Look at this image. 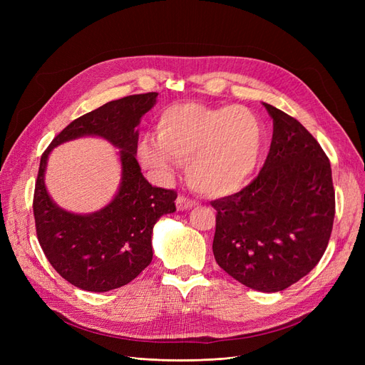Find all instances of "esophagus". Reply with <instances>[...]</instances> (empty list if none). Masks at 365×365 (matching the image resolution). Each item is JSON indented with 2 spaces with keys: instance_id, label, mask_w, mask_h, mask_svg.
I'll return each instance as SVG.
<instances>
[{
  "instance_id": "esophagus-1",
  "label": "esophagus",
  "mask_w": 365,
  "mask_h": 365,
  "mask_svg": "<svg viewBox=\"0 0 365 365\" xmlns=\"http://www.w3.org/2000/svg\"><path fill=\"white\" fill-rule=\"evenodd\" d=\"M195 205H196V202L189 200V197H185V196L176 197V208H178V212H185V210H190Z\"/></svg>"
}]
</instances>
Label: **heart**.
Returning <instances> with one entry per match:
<instances>
[{
	"label": "heart",
	"instance_id": "obj_1",
	"mask_svg": "<svg viewBox=\"0 0 365 365\" xmlns=\"http://www.w3.org/2000/svg\"><path fill=\"white\" fill-rule=\"evenodd\" d=\"M263 152V126L248 108L176 103L157 118L155 137L138 143V158L149 169L172 170L185 163V178L205 196L240 190L256 172Z\"/></svg>",
	"mask_w": 365,
	"mask_h": 365
}]
</instances>
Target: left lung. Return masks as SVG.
Segmentation results:
<instances>
[{"mask_svg": "<svg viewBox=\"0 0 365 365\" xmlns=\"http://www.w3.org/2000/svg\"><path fill=\"white\" fill-rule=\"evenodd\" d=\"M272 118L269 153L257 178L212 202L213 254L239 283L279 292L303 279L323 257L335 217L332 169L300 121L263 103Z\"/></svg>", "mask_w": 365, "mask_h": 365, "instance_id": "8db88e82", "label": "left lung"}]
</instances>
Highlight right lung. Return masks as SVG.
<instances>
[{
	"label": "right lung",
	"instance_id": "obj_1",
	"mask_svg": "<svg viewBox=\"0 0 365 365\" xmlns=\"http://www.w3.org/2000/svg\"><path fill=\"white\" fill-rule=\"evenodd\" d=\"M157 97L158 93H146L108 102L71 121L42 153L33 196L36 235L51 267L76 288L106 292L134 280L152 262L153 225L176 210V193L152 187L135 158V128ZM81 136H101L120 149L119 190L108 206L88 215L61 209L45 187L51 150Z\"/></svg>",
	"mask_w": 365,
	"mask_h": 365
}]
</instances>
